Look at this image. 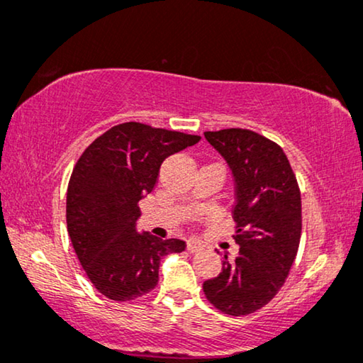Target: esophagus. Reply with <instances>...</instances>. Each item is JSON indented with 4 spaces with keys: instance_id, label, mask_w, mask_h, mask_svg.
Returning <instances> with one entry per match:
<instances>
[{
    "instance_id": "1",
    "label": "esophagus",
    "mask_w": 363,
    "mask_h": 363,
    "mask_svg": "<svg viewBox=\"0 0 363 363\" xmlns=\"http://www.w3.org/2000/svg\"><path fill=\"white\" fill-rule=\"evenodd\" d=\"M187 251L189 252H200L202 251V245H199V242H196V241H189L187 242Z\"/></svg>"
}]
</instances>
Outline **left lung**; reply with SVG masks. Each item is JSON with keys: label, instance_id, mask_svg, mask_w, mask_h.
I'll return each instance as SVG.
<instances>
[{"label": "left lung", "instance_id": "left-lung-1", "mask_svg": "<svg viewBox=\"0 0 363 363\" xmlns=\"http://www.w3.org/2000/svg\"><path fill=\"white\" fill-rule=\"evenodd\" d=\"M236 182L233 220L240 254H223L218 277L203 282L212 305L230 316L261 310L282 289L301 238V194L277 143L247 128L205 132Z\"/></svg>", "mask_w": 363, "mask_h": 363}]
</instances>
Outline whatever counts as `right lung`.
I'll return each instance as SVG.
<instances>
[{
  "label": "right lung",
  "mask_w": 363,
  "mask_h": 363,
  "mask_svg": "<svg viewBox=\"0 0 363 363\" xmlns=\"http://www.w3.org/2000/svg\"><path fill=\"white\" fill-rule=\"evenodd\" d=\"M199 135L125 122L97 137L73 167L67 226L74 252L96 290L130 301L158 285L160 262L182 252V240L137 233L138 202L153 191L161 163L192 147Z\"/></svg>",
  "instance_id": "1"
}]
</instances>
